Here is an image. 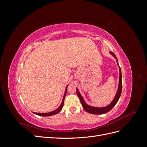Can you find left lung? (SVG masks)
Masks as SVG:
<instances>
[{
  "instance_id": "obj_1",
  "label": "left lung",
  "mask_w": 147,
  "mask_h": 147,
  "mask_svg": "<svg viewBox=\"0 0 147 147\" xmlns=\"http://www.w3.org/2000/svg\"><path fill=\"white\" fill-rule=\"evenodd\" d=\"M110 54L113 55L115 58L117 59L116 56H115L114 53H113L112 52H110ZM117 61L118 63V65L119 66L118 63V60L117 59ZM119 68V85H118V91L117 92V94L115 96L114 99L113 100V101L111 102V103L107 107H91L88 105V104H86V103L84 102L83 98L82 97V95L80 94V92H78V90H77V94L78 95V96L79 97L80 100L81 104L83 106V109L86 111V112L91 113V114H95V115H100V114H104L109 112V111L112 109L113 107L116 105V104L117 103V102L118 101L120 96H121V91H122V75H121V69Z\"/></svg>"
}]
</instances>
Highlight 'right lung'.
<instances>
[{
	"label": "right lung",
	"instance_id": "right-lung-1",
	"mask_svg": "<svg viewBox=\"0 0 147 147\" xmlns=\"http://www.w3.org/2000/svg\"><path fill=\"white\" fill-rule=\"evenodd\" d=\"M68 86V85H67ZM67 86L66 87V89H65V93H64V97H63V101H62V103L61 104V105L58 108H57L56 110L53 111V112H49V113H35L34 112V114L35 115H39V116H42V117H49V116H51V115H56L57 114V113H59L60 111L61 110V109H63V107L64 105V98H65V94H66V92H67Z\"/></svg>",
	"mask_w": 147,
	"mask_h": 147
}]
</instances>
